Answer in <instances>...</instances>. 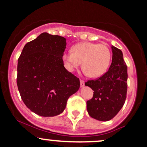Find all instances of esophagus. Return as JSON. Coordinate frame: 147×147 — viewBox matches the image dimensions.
<instances>
[{
	"label": "esophagus",
	"instance_id": "1",
	"mask_svg": "<svg viewBox=\"0 0 147 147\" xmlns=\"http://www.w3.org/2000/svg\"><path fill=\"white\" fill-rule=\"evenodd\" d=\"M84 86V82L82 80H80V86L81 87H83Z\"/></svg>",
	"mask_w": 147,
	"mask_h": 147
}]
</instances>
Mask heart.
<instances>
[{"mask_svg":"<svg viewBox=\"0 0 147 147\" xmlns=\"http://www.w3.org/2000/svg\"><path fill=\"white\" fill-rule=\"evenodd\" d=\"M71 51L63 54L66 67L70 71L77 69L82 62L83 73L95 78L101 76L109 67L111 52L106 45L80 43L75 45Z\"/></svg>","mask_w":147,"mask_h":147,"instance_id":"1","label":"heart"}]
</instances>
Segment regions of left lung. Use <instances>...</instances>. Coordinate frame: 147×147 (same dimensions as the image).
Here are the masks:
<instances>
[{
	"label": "left lung",
	"instance_id": "1",
	"mask_svg": "<svg viewBox=\"0 0 147 147\" xmlns=\"http://www.w3.org/2000/svg\"><path fill=\"white\" fill-rule=\"evenodd\" d=\"M112 59L109 69L95 80H88L85 86L94 90L93 98L86 102L90 117L101 121L113 119L123 106L127 89V67L121 50L112 46Z\"/></svg>",
	"mask_w": 147,
	"mask_h": 147
}]
</instances>
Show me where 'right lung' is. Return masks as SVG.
I'll return each mask as SVG.
<instances>
[{
	"label": "right lung",
	"instance_id": "right-lung-1",
	"mask_svg": "<svg viewBox=\"0 0 147 147\" xmlns=\"http://www.w3.org/2000/svg\"><path fill=\"white\" fill-rule=\"evenodd\" d=\"M66 39L43 32L27 43L18 59L17 85L21 98L34 113L48 117L64 111L80 80L64 67Z\"/></svg>",
	"mask_w": 147,
	"mask_h": 147
}]
</instances>
